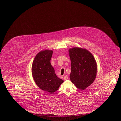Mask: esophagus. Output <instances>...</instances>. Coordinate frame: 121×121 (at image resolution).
Wrapping results in <instances>:
<instances>
[{
	"instance_id": "esophagus-1",
	"label": "esophagus",
	"mask_w": 121,
	"mask_h": 121,
	"mask_svg": "<svg viewBox=\"0 0 121 121\" xmlns=\"http://www.w3.org/2000/svg\"><path fill=\"white\" fill-rule=\"evenodd\" d=\"M63 79H64V80H68V79H69V77H68V75H66L64 76Z\"/></svg>"
}]
</instances>
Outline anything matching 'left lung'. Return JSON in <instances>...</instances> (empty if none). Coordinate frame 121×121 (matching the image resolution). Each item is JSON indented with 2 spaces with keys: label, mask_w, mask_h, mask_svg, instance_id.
Listing matches in <instances>:
<instances>
[{
  "label": "left lung",
  "mask_w": 121,
  "mask_h": 121,
  "mask_svg": "<svg viewBox=\"0 0 121 121\" xmlns=\"http://www.w3.org/2000/svg\"><path fill=\"white\" fill-rule=\"evenodd\" d=\"M70 58V79L76 87L84 90L91 85L97 74V63L93 54L86 49L74 47L69 50Z\"/></svg>",
  "instance_id": "obj_1"
}]
</instances>
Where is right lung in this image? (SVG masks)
<instances>
[{"instance_id": "right-lung-1", "label": "right lung", "mask_w": 121, "mask_h": 121, "mask_svg": "<svg viewBox=\"0 0 121 121\" xmlns=\"http://www.w3.org/2000/svg\"><path fill=\"white\" fill-rule=\"evenodd\" d=\"M53 51L45 50L38 52L32 66L36 84L42 90L52 94L57 91L64 81L57 77L50 63Z\"/></svg>"}]
</instances>
